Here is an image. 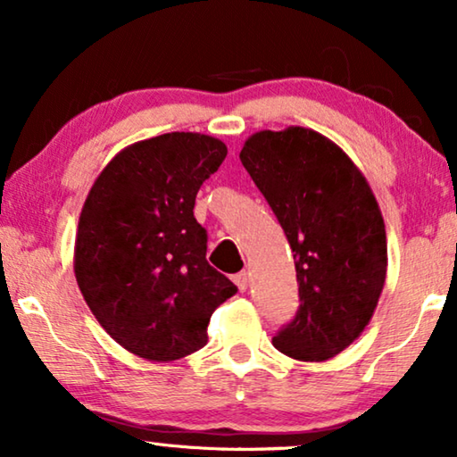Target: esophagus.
<instances>
[{
	"label": "esophagus",
	"instance_id": "34e87169",
	"mask_svg": "<svg viewBox=\"0 0 457 457\" xmlns=\"http://www.w3.org/2000/svg\"><path fill=\"white\" fill-rule=\"evenodd\" d=\"M233 280H235V285L239 287V291H245L247 287H249V272L243 270V272H239V274H235Z\"/></svg>",
	"mask_w": 457,
	"mask_h": 457
}]
</instances>
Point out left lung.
I'll return each mask as SVG.
<instances>
[{"mask_svg": "<svg viewBox=\"0 0 457 457\" xmlns=\"http://www.w3.org/2000/svg\"><path fill=\"white\" fill-rule=\"evenodd\" d=\"M239 158L289 241L299 310L272 345L322 361L352 345L377 310L386 277V235L377 197L349 160L312 129L260 130Z\"/></svg>", "mask_w": 457, "mask_h": 457, "instance_id": "obj_1", "label": "left lung"}]
</instances>
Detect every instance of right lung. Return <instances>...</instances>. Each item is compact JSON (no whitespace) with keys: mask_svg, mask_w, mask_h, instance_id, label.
I'll list each match as a JSON object with an SVG mask.
<instances>
[{"mask_svg":"<svg viewBox=\"0 0 457 457\" xmlns=\"http://www.w3.org/2000/svg\"><path fill=\"white\" fill-rule=\"evenodd\" d=\"M224 158L214 137H152L116 154L85 199L74 277L105 333L139 358L202 349L214 310L237 293L205 260L208 233L193 216L199 187Z\"/></svg>","mask_w":457,"mask_h":457,"instance_id":"1","label":"right lung"}]
</instances>
